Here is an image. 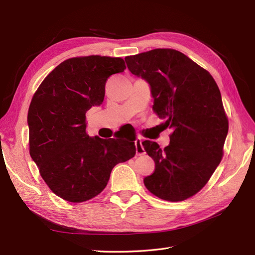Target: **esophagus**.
<instances>
[{"mask_svg":"<svg viewBox=\"0 0 255 255\" xmlns=\"http://www.w3.org/2000/svg\"><path fill=\"white\" fill-rule=\"evenodd\" d=\"M135 145H136L137 155H143V154H145V151L142 146V139L140 137H137L135 139Z\"/></svg>","mask_w":255,"mask_h":255,"instance_id":"esophagus-1","label":"esophagus"}]
</instances>
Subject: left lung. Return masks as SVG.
<instances>
[{
    "label": "left lung",
    "instance_id": "1",
    "mask_svg": "<svg viewBox=\"0 0 255 255\" xmlns=\"http://www.w3.org/2000/svg\"><path fill=\"white\" fill-rule=\"evenodd\" d=\"M130 73L150 85L153 110L172 129L164 150L143 149L155 161L145 187L167 201H183L204 187L222 158L229 130L220 90L213 76L183 53L155 49L127 56Z\"/></svg>",
    "mask_w": 255,
    "mask_h": 255
}]
</instances>
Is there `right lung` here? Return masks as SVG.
I'll use <instances>...</instances> for the list:
<instances>
[{
  "mask_svg": "<svg viewBox=\"0 0 255 255\" xmlns=\"http://www.w3.org/2000/svg\"><path fill=\"white\" fill-rule=\"evenodd\" d=\"M125 69L119 57L67 59L32 99L27 114L30 157L50 189L66 201L79 203L99 195L113 168L136 154L133 138L102 139L86 134L87 112L102 104L107 79Z\"/></svg>",
  "mask_w": 255,
  "mask_h": 255,
  "instance_id": "add662e5",
  "label": "right lung"
}]
</instances>
